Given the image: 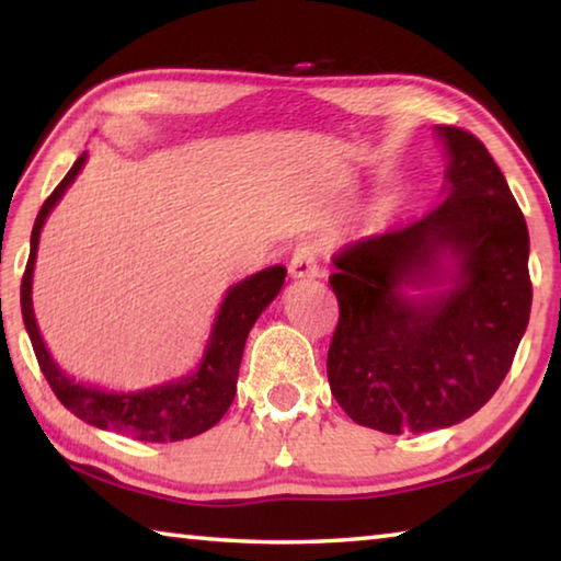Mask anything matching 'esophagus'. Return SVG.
Masks as SVG:
<instances>
[{
    "instance_id": "esophagus-1",
    "label": "esophagus",
    "mask_w": 561,
    "mask_h": 561,
    "mask_svg": "<svg viewBox=\"0 0 561 561\" xmlns=\"http://www.w3.org/2000/svg\"><path fill=\"white\" fill-rule=\"evenodd\" d=\"M289 274L294 279H304V277H317L319 267H317V252L311 244H299L297 250L291 254L289 262Z\"/></svg>"
}]
</instances>
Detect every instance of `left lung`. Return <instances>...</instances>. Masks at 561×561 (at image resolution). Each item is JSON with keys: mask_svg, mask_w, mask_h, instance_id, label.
<instances>
[{"mask_svg": "<svg viewBox=\"0 0 561 561\" xmlns=\"http://www.w3.org/2000/svg\"><path fill=\"white\" fill-rule=\"evenodd\" d=\"M435 130L448 153L445 201L346 244L329 277L331 393L351 421L391 435L478 413L505 381L531 307L529 232L505 175L472 133Z\"/></svg>", "mask_w": 561, "mask_h": 561, "instance_id": "obj_1", "label": "left lung"}]
</instances>
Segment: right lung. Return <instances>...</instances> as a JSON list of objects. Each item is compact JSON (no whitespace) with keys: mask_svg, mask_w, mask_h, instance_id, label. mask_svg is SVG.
<instances>
[{"mask_svg":"<svg viewBox=\"0 0 561 561\" xmlns=\"http://www.w3.org/2000/svg\"><path fill=\"white\" fill-rule=\"evenodd\" d=\"M83 163H87V153L76 158L69 173L46 197L32 230V252L22 277V317L26 331H30L36 360H39L42 374L56 398L76 417L96 425V428L116 431L146 443H175L193 438V435L210 431L232 405L247 334L279 294L287 270L282 264H274V267L252 274V277L230 287L220 311H217L210 344H207L201 368L195 374L180 378V381L130 393H111L101 391L96 386L76 383L54 364L51 354L44 346L32 309V277L44 220L54 210V205L61 201L64 190L81 173Z\"/></svg>","mask_w":561,"mask_h":561,"instance_id":"1","label":"right lung"}]
</instances>
